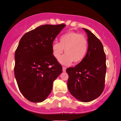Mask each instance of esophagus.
Wrapping results in <instances>:
<instances>
[{
	"mask_svg": "<svg viewBox=\"0 0 121 121\" xmlns=\"http://www.w3.org/2000/svg\"><path fill=\"white\" fill-rule=\"evenodd\" d=\"M65 71H66V67H63V72H65Z\"/></svg>",
	"mask_w": 121,
	"mask_h": 121,
	"instance_id": "34e87169",
	"label": "esophagus"
}]
</instances>
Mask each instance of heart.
Returning <instances> with one entry per match:
<instances>
[{
	"mask_svg": "<svg viewBox=\"0 0 121 121\" xmlns=\"http://www.w3.org/2000/svg\"><path fill=\"white\" fill-rule=\"evenodd\" d=\"M65 54L59 58V62L64 65H69L72 62L79 64L83 60L88 50V42L83 35L75 32H69L64 34L60 39V42H54L52 44L53 56L58 59L63 54Z\"/></svg>",
	"mask_w": 121,
	"mask_h": 121,
	"instance_id": "obj_1",
	"label": "heart"
}]
</instances>
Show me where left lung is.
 I'll return each mask as SVG.
<instances>
[{"label":"left lung","mask_w":121,"mask_h":121,"mask_svg":"<svg viewBox=\"0 0 121 121\" xmlns=\"http://www.w3.org/2000/svg\"><path fill=\"white\" fill-rule=\"evenodd\" d=\"M88 50L82 62L66 69L69 92L77 100L89 102L103 91L106 73V57L103 46L98 38L87 29Z\"/></svg>","instance_id":"left-lung-1"}]
</instances>
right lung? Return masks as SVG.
Instances as JSON below:
<instances>
[{
  "instance_id": "obj_1",
  "label": "right lung",
  "mask_w": 121,
  "mask_h": 121,
  "mask_svg": "<svg viewBox=\"0 0 121 121\" xmlns=\"http://www.w3.org/2000/svg\"><path fill=\"white\" fill-rule=\"evenodd\" d=\"M65 26L41 25L24 34L15 52L14 75L25 99L34 103L44 101L63 69L53 55L52 44Z\"/></svg>"
}]
</instances>
